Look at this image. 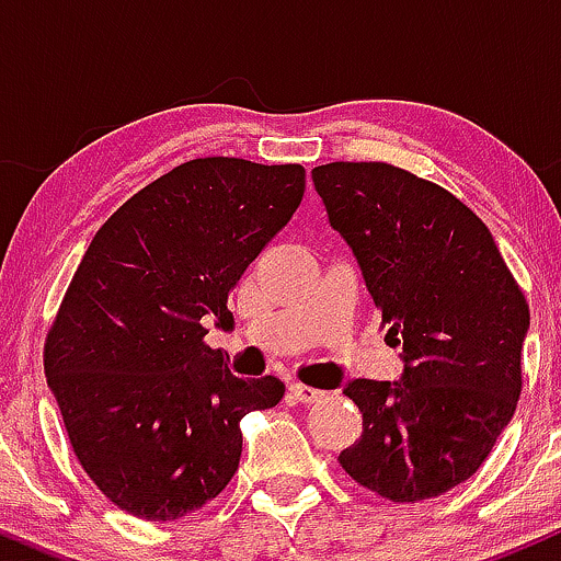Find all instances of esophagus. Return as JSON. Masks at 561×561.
<instances>
[{
    "mask_svg": "<svg viewBox=\"0 0 561 561\" xmlns=\"http://www.w3.org/2000/svg\"><path fill=\"white\" fill-rule=\"evenodd\" d=\"M289 392H293L295 401H300V403H313V401H319L321 396H324V392L311 388V385H300V382L289 385Z\"/></svg>",
    "mask_w": 561,
    "mask_h": 561,
    "instance_id": "34e87169",
    "label": "esophagus"
}]
</instances>
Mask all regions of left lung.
<instances>
[{"label": "left lung", "mask_w": 561, "mask_h": 561, "mask_svg": "<svg viewBox=\"0 0 561 561\" xmlns=\"http://www.w3.org/2000/svg\"><path fill=\"white\" fill-rule=\"evenodd\" d=\"M311 176L405 362L401 382L347 385L364 433L337 461L396 504L435 499L478 472L517 409L525 293L485 224L440 184L377 160Z\"/></svg>", "instance_id": "left-lung-1"}]
</instances>
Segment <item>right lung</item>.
<instances>
[{
    "instance_id": "obj_1",
    "label": "right lung",
    "mask_w": 561,
    "mask_h": 561,
    "mask_svg": "<svg viewBox=\"0 0 561 561\" xmlns=\"http://www.w3.org/2000/svg\"><path fill=\"white\" fill-rule=\"evenodd\" d=\"M306 169L197 158L102 224L44 340V371L83 472L115 506L171 523L240 467V420L285 396L205 343L229 293L298 210Z\"/></svg>"
}]
</instances>
